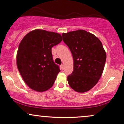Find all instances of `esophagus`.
Here are the masks:
<instances>
[{
    "mask_svg": "<svg viewBox=\"0 0 124 124\" xmlns=\"http://www.w3.org/2000/svg\"><path fill=\"white\" fill-rule=\"evenodd\" d=\"M60 67H61V69H62V70H63V69H64V65H63V64H62V65H61Z\"/></svg>",
    "mask_w": 124,
    "mask_h": 124,
    "instance_id": "34e87169",
    "label": "esophagus"
}]
</instances>
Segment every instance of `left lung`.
Segmentation results:
<instances>
[{
  "instance_id": "8db88e82",
  "label": "left lung",
  "mask_w": 124,
  "mask_h": 124,
  "mask_svg": "<svg viewBox=\"0 0 124 124\" xmlns=\"http://www.w3.org/2000/svg\"><path fill=\"white\" fill-rule=\"evenodd\" d=\"M62 36L73 58V70L68 76V83L77 92H87L103 73L106 61L103 44L94 35L83 30L62 33Z\"/></svg>"
}]
</instances>
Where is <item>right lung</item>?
Returning <instances> with one entry per match:
<instances>
[{
  "mask_svg": "<svg viewBox=\"0 0 124 124\" xmlns=\"http://www.w3.org/2000/svg\"><path fill=\"white\" fill-rule=\"evenodd\" d=\"M62 40L59 34L39 29L28 32L21 40L17 65L23 79L31 89L42 92L53 86L60 69L54 63L51 49Z\"/></svg>",
  "mask_w": 124,
  "mask_h": 124,
  "instance_id": "add662e5",
  "label": "right lung"
}]
</instances>
